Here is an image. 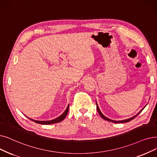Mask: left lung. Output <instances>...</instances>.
Instances as JSON below:
<instances>
[{
	"label": "left lung",
	"instance_id": "obj_1",
	"mask_svg": "<svg viewBox=\"0 0 157 157\" xmlns=\"http://www.w3.org/2000/svg\"><path fill=\"white\" fill-rule=\"evenodd\" d=\"M96 105H97V110H98V113H99V115H101V117L102 118H103V119L106 120V121H110V122H114V123H124V122H129V121H132V119H133L134 118H135L136 117H137V115L143 110V109H144V108L146 107V106H145L137 114H136V115H135V116H133V117H131V118H129V119H125V120H122V121H113V120H111V119H108V118L106 117L105 116V115H104L103 113H102L100 111V110H99V107H98V105L97 103H96Z\"/></svg>",
	"mask_w": 157,
	"mask_h": 157
}]
</instances>
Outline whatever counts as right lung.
<instances>
[{"mask_svg":"<svg viewBox=\"0 0 157 157\" xmlns=\"http://www.w3.org/2000/svg\"><path fill=\"white\" fill-rule=\"evenodd\" d=\"M69 105L67 106V108H66V110H65V112L59 116L58 117H57L55 119L53 120H51V121H36V120H33L32 119L29 118V119H31V121H33V122H36V123L38 124H54V123H58V122H59L61 121H62L65 117L67 116V115L68 113V112H69Z\"/></svg>","mask_w":157,"mask_h":157,"instance_id":"1","label":"right lung"}]
</instances>
